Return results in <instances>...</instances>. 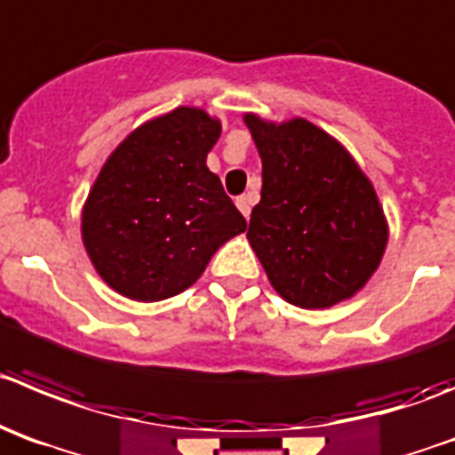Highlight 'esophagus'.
Listing matches in <instances>:
<instances>
[{
	"instance_id": "esophagus-1",
	"label": "esophagus",
	"mask_w": 455,
	"mask_h": 455,
	"mask_svg": "<svg viewBox=\"0 0 455 455\" xmlns=\"http://www.w3.org/2000/svg\"><path fill=\"white\" fill-rule=\"evenodd\" d=\"M235 204H237V208H240V213L244 215V218H249V215H251V197H249V195H242V197H237L235 199Z\"/></svg>"
}]
</instances>
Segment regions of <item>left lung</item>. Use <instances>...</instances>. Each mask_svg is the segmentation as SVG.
<instances>
[{"mask_svg":"<svg viewBox=\"0 0 455 455\" xmlns=\"http://www.w3.org/2000/svg\"><path fill=\"white\" fill-rule=\"evenodd\" d=\"M262 159L249 244L287 303L325 309L363 290L379 267L388 222L350 152L305 118L244 114Z\"/></svg>","mask_w":455,"mask_h":455,"instance_id":"obj_1","label":"left lung"}]
</instances>
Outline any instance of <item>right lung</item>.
Listing matches in <instances>:
<instances>
[{"label": "right lung", "instance_id": "1", "mask_svg": "<svg viewBox=\"0 0 455 455\" xmlns=\"http://www.w3.org/2000/svg\"><path fill=\"white\" fill-rule=\"evenodd\" d=\"M222 123L177 108L130 132L83 206V244L121 296L155 303L188 290L247 220L206 165Z\"/></svg>", "mask_w": 455, "mask_h": 455}]
</instances>
